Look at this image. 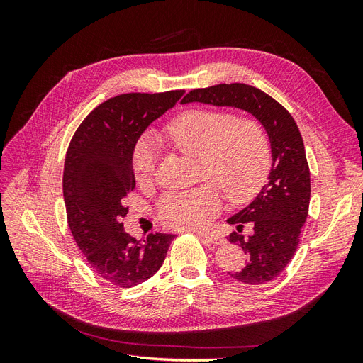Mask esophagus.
<instances>
[{
	"label": "esophagus",
	"mask_w": 363,
	"mask_h": 363,
	"mask_svg": "<svg viewBox=\"0 0 363 363\" xmlns=\"http://www.w3.org/2000/svg\"><path fill=\"white\" fill-rule=\"evenodd\" d=\"M199 236H200L201 239H206V240H208V242L215 244V245H223V244H225V239H224V238H221V236H218V235H207V233H200Z\"/></svg>",
	"instance_id": "1"
}]
</instances>
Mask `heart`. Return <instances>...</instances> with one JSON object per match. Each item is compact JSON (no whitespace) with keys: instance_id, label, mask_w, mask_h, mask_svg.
Returning a JSON list of instances; mask_svg holds the SVG:
<instances>
[{"instance_id":"1","label":"heart","mask_w":363,"mask_h":363,"mask_svg":"<svg viewBox=\"0 0 363 363\" xmlns=\"http://www.w3.org/2000/svg\"><path fill=\"white\" fill-rule=\"evenodd\" d=\"M172 145L186 156L199 157L204 183L191 191L164 194L156 208L160 221L172 228H204L221 208L223 189L228 200H250L269 169L268 138L256 119L227 112L194 111L168 127ZM157 163V142L140 138L133 151V171L139 183H148Z\"/></svg>"}]
</instances>
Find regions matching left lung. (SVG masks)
I'll list each match as a JSON object with an SVG mask.
<instances>
[{"instance_id":"left-lung-1","label":"left lung","mask_w":363,"mask_h":363,"mask_svg":"<svg viewBox=\"0 0 363 363\" xmlns=\"http://www.w3.org/2000/svg\"><path fill=\"white\" fill-rule=\"evenodd\" d=\"M236 107L265 127L272 152L268 182L252 203L227 219L236 225L228 240L242 247L248 262L230 274L245 284H263L279 277L292 260L309 213L311 171L303 138L291 113L272 96L245 83L216 84L194 89L182 103ZM250 232L245 235L243 227Z\"/></svg>"}]
</instances>
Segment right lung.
<instances>
[{
    "mask_svg": "<svg viewBox=\"0 0 363 363\" xmlns=\"http://www.w3.org/2000/svg\"><path fill=\"white\" fill-rule=\"evenodd\" d=\"M184 91L123 94L96 106L75 130L63 169L68 225L91 268L118 288L155 276L175 235L125 233V196L135 189L133 150L152 121L175 106Z\"/></svg>",
    "mask_w": 363,
    "mask_h": 363,
    "instance_id": "1",
    "label": "right lung"
}]
</instances>
